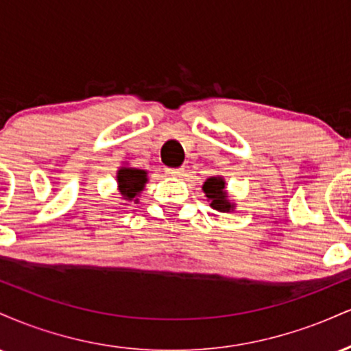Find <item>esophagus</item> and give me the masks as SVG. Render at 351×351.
<instances>
[{"instance_id":"esophagus-1","label":"esophagus","mask_w":351,"mask_h":351,"mask_svg":"<svg viewBox=\"0 0 351 351\" xmlns=\"http://www.w3.org/2000/svg\"><path fill=\"white\" fill-rule=\"evenodd\" d=\"M184 168H167V173L170 176H181L183 175Z\"/></svg>"}]
</instances>
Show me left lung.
<instances>
[{
    "instance_id": "1",
    "label": "left lung",
    "mask_w": 351,
    "mask_h": 351,
    "mask_svg": "<svg viewBox=\"0 0 351 351\" xmlns=\"http://www.w3.org/2000/svg\"><path fill=\"white\" fill-rule=\"evenodd\" d=\"M204 193H206V198L211 201V206L217 209V211L228 213L231 211V203L226 198V191H224V180L219 176H213L208 178L203 184Z\"/></svg>"
}]
</instances>
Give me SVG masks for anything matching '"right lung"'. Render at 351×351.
Wrapping results in <instances>:
<instances>
[{
	"label": "right lung",
	"instance_id": "add662e5",
	"mask_svg": "<svg viewBox=\"0 0 351 351\" xmlns=\"http://www.w3.org/2000/svg\"><path fill=\"white\" fill-rule=\"evenodd\" d=\"M119 189L125 199H132L142 191L147 183V173L138 168H120L117 173Z\"/></svg>",
	"mask_w": 351,
	"mask_h": 351
}]
</instances>
